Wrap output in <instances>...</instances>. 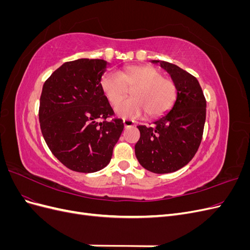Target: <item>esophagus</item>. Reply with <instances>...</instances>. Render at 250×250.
Segmentation results:
<instances>
[{"instance_id": "obj_1", "label": "esophagus", "mask_w": 250, "mask_h": 250, "mask_svg": "<svg viewBox=\"0 0 250 250\" xmlns=\"http://www.w3.org/2000/svg\"><path fill=\"white\" fill-rule=\"evenodd\" d=\"M123 124H124V127L125 128H128V127H132L134 125V121L132 120H123Z\"/></svg>"}]
</instances>
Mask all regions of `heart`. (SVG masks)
I'll return each mask as SVG.
<instances>
[{
	"mask_svg": "<svg viewBox=\"0 0 250 250\" xmlns=\"http://www.w3.org/2000/svg\"><path fill=\"white\" fill-rule=\"evenodd\" d=\"M101 87L111 104L125 95L128 87H134V97L116 105L115 112L121 118H137L147 111L157 117L167 111L176 98V86L171 79L151 65H131L124 71H107L101 78Z\"/></svg>",
	"mask_w": 250,
	"mask_h": 250,
	"instance_id": "heart-1",
	"label": "heart"
}]
</instances>
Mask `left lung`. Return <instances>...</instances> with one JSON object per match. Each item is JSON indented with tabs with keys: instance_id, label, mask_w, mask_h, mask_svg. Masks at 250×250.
<instances>
[{
	"instance_id": "obj_1",
	"label": "left lung",
	"mask_w": 250,
	"mask_h": 250,
	"mask_svg": "<svg viewBox=\"0 0 250 250\" xmlns=\"http://www.w3.org/2000/svg\"><path fill=\"white\" fill-rule=\"evenodd\" d=\"M151 62L170 74L176 86V99L153 126H138L141 137L134 151L143 168L157 174L171 173L183 168L197 152L206 123L207 101L193 75L167 62Z\"/></svg>"
}]
</instances>
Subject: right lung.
Wrapping results in <instances>:
<instances>
[{"instance_id":"obj_1","label":"right lung","mask_w":250,"mask_h":250,"mask_svg":"<svg viewBox=\"0 0 250 250\" xmlns=\"http://www.w3.org/2000/svg\"><path fill=\"white\" fill-rule=\"evenodd\" d=\"M109 63L80 58L64 62L44 82L40 123L49 149L66 168L81 173L100 171L109 164L123 131L101 87Z\"/></svg>"}]
</instances>
